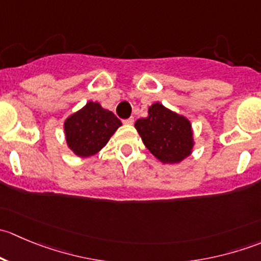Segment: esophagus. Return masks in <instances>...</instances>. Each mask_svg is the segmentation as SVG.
Returning <instances> with one entry per match:
<instances>
[{
    "label": "esophagus",
    "instance_id": "esophagus-1",
    "mask_svg": "<svg viewBox=\"0 0 261 261\" xmlns=\"http://www.w3.org/2000/svg\"><path fill=\"white\" fill-rule=\"evenodd\" d=\"M125 125H134V122H135V120H134V117H130V118H126V120L122 121Z\"/></svg>",
    "mask_w": 261,
    "mask_h": 261
}]
</instances>
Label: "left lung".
I'll list each match as a JSON object with an SVG mask.
<instances>
[{
	"label": "left lung",
	"mask_w": 261,
	"mask_h": 261,
	"mask_svg": "<svg viewBox=\"0 0 261 261\" xmlns=\"http://www.w3.org/2000/svg\"><path fill=\"white\" fill-rule=\"evenodd\" d=\"M135 128L150 152L164 164H177L192 154L194 141L188 118L159 102L149 107L147 117L136 121Z\"/></svg>",
	"instance_id": "obj_1"
}]
</instances>
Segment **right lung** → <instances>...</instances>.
Returning <instances> with one entry per match:
<instances>
[{"mask_svg": "<svg viewBox=\"0 0 261 261\" xmlns=\"http://www.w3.org/2000/svg\"><path fill=\"white\" fill-rule=\"evenodd\" d=\"M121 121L97 102H88L64 122L67 145L81 158L97 154L115 134Z\"/></svg>", "mask_w": 261, "mask_h": 261, "instance_id": "add662e5", "label": "right lung"}]
</instances>
